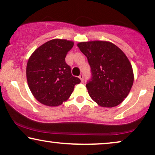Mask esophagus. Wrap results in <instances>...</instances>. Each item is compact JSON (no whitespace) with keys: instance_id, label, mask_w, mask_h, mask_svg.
Returning a JSON list of instances; mask_svg holds the SVG:
<instances>
[{"instance_id":"1","label":"esophagus","mask_w":155,"mask_h":155,"mask_svg":"<svg viewBox=\"0 0 155 155\" xmlns=\"http://www.w3.org/2000/svg\"><path fill=\"white\" fill-rule=\"evenodd\" d=\"M79 78L80 79V80H81V82H83L84 81V76H83V75H80L79 76Z\"/></svg>"}]
</instances>
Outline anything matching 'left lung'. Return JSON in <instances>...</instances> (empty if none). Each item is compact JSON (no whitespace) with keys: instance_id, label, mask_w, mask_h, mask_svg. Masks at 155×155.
Segmentation results:
<instances>
[{"instance_id":"left-lung-1","label":"left lung","mask_w":155,"mask_h":155,"mask_svg":"<svg viewBox=\"0 0 155 155\" xmlns=\"http://www.w3.org/2000/svg\"><path fill=\"white\" fill-rule=\"evenodd\" d=\"M87 58L92 78L86 84L91 98L103 107H114L124 100L133 84V68L115 44L93 41L78 44Z\"/></svg>"}]
</instances>
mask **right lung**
Masks as SVG:
<instances>
[{"instance_id":"obj_1","label":"right lung","mask_w":155,"mask_h":155,"mask_svg":"<svg viewBox=\"0 0 155 155\" xmlns=\"http://www.w3.org/2000/svg\"><path fill=\"white\" fill-rule=\"evenodd\" d=\"M74 43L65 39L50 40L37 48L27 65L29 90L37 101L56 107L68 100L80 80L71 74L65 58Z\"/></svg>"}]
</instances>
